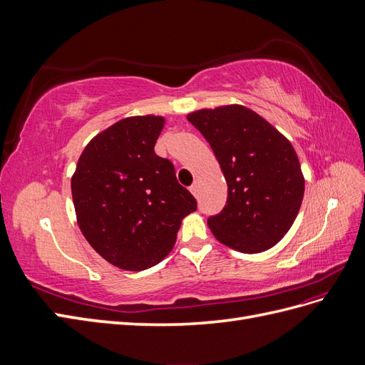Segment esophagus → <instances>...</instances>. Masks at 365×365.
I'll list each match as a JSON object with an SVG mask.
<instances>
[{
	"label": "esophagus",
	"mask_w": 365,
	"mask_h": 365,
	"mask_svg": "<svg viewBox=\"0 0 365 365\" xmlns=\"http://www.w3.org/2000/svg\"><path fill=\"white\" fill-rule=\"evenodd\" d=\"M190 192H192V195L196 197L197 196V184L195 182L192 187H190Z\"/></svg>",
	"instance_id": "1"
}]
</instances>
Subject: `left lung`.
I'll return each mask as SVG.
<instances>
[{
  "instance_id": "8db88e82",
  "label": "left lung",
  "mask_w": 365,
  "mask_h": 365,
  "mask_svg": "<svg viewBox=\"0 0 365 365\" xmlns=\"http://www.w3.org/2000/svg\"><path fill=\"white\" fill-rule=\"evenodd\" d=\"M187 120L210 143L228 185L227 205L207 220L213 236L245 254L279 244L304 195V176L291 141L242 105L197 109Z\"/></svg>"
}]
</instances>
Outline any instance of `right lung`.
Here are the masks:
<instances>
[{"mask_svg":"<svg viewBox=\"0 0 365 365\" xmlns=\"http://www.w3.org/2000/svg\"><path fill=\"white\" fill-rule=\"evenodd\" d=\"M161 115L118 120L97 134L71 176L76 219L101 256L125 271H143L172 251L182 219L196 200L153 148Z\"/></svg>","mask_w":365,"mask_h":365,"instance_id":"right-lung-1","label":"right lung"}]
</instances>
